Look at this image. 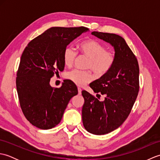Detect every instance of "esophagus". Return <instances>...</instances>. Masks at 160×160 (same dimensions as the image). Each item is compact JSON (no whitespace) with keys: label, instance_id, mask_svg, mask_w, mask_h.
<instances>
[{"label":"esophagus","instance_id":"esophagus-1","mask_svg":"<svg viewBox=\"0 0 160 160\" xmlns=\"http://www.w3.org/2000/svg\"><path fill=\"white\" fill-rule=\"evenodd\" d=\"M78 94L79 95L82 94V89H81L80 88H78Z\"/></svg>","mask_w":160,"mask_h":160}]
</instances>
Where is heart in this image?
Instances as JSON below:
<instances>
[{
    "mask_svg": "<svg viewBox=\"0 0 160 160\" xmlns=\"http://www.w3.org/2000/svg\"><path fill=\"white\" fill-rule=\"evenodd\" d=\"M78 48L80 53L89 58L87 67L91 69L98 76L107 73L113 67V54L106 51L105 47L94 40H87L81 42ZM77 52L71 46H67L63 51V62L67 67H71L76 59ZM66 78L78 86H83L92 80L89 71L73 69L66 74Z\"/></svg>",
    "mask_w": 160,
    "mask_h": 160,
    "instance_id": "1",
    "label": "heart"
}]
</instances>
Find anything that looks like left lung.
<instances>
[{
  "label": "left lung",
  "mask_w": 160,
  "mask_h": 160,
  "mask_svg": "<svg viewBox=\"0 0 160 160\" xmlns=\"http://www.w3.org/2000/svg\"><path fill=\"white\" fill-rule=\"evenodd\" d=\"M91 34L109 43L115 51L111 69L89 84L95 93L105 95L104 100L82 91L84 128L92 134L104 135L120 127L130 113L139 91L140 70L136 57L122 37L98 32Z\"/></svg>",
  "instance_id": "obj_1"
}]
</instances>
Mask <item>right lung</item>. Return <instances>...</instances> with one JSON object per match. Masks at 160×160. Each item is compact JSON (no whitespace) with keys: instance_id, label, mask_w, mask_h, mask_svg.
Segmentation results:
<instances>
[{"instance_id":"obj_1","label":"right lung","mask_w":160,"mask_h":160,"mask_svg":"<svg viewBox=\"0 0 160 160\" xmlns=\"http://www.w3.org/2000/svg\"><path fill=\"white\" fill-rule=\"evenodd\" d=\"M84 27H53L30 42L24 49L16 78L20 107L30 123L40 129H49L60 123L71 98L78 94L70 80L60 88L50 85L54 74L64 70L63 51L82 33Z\"/></svg>"}]
</instances>
